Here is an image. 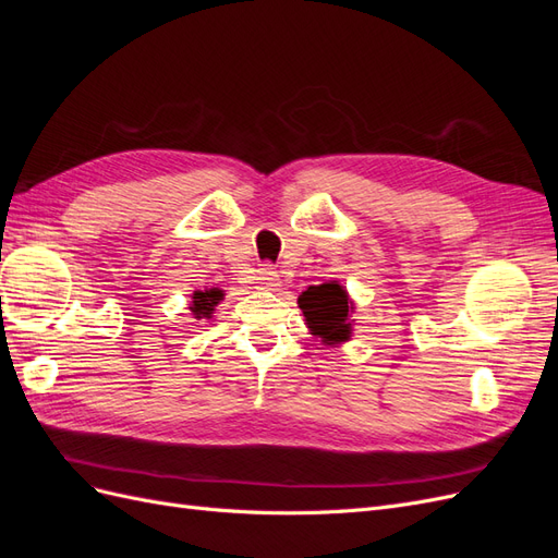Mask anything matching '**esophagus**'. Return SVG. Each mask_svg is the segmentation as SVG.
Instances as JSON below:
<instances>
[{
    "label": "esophagus",
    "mask_w": 558,
    "mask_h": 558,
    "mask_svg": "<svg viewBox=\"0 0 558 558\" xmlns=\"http://www.w3.org/2000/svg\"><path fill=\"white\" fill-rule=\"evenodd\" d=\"M256 283L260 289H277L279 286V275L272 265H260L256 272Z\"/></svg>",
    "instance_id": "1"
}]
</instances>
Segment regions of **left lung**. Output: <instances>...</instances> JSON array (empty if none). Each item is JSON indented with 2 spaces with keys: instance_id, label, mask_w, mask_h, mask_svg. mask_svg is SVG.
I'll return each mask as SVG.
<instances>
[{
  "instance_id": "1",
  "label": "left lung",
  "mask_w": 558,
  "mask_h": 558,
  "mask_svg": "<svg viewBox=\"0 0 558 558\" xmlns=\"http://www.w3.org/2000/svg\"><path fill=\"white\" fill-rule=\"evenodd\" d=\"M298 307L305 316V326L314 340L320 344L335 347L344 344L353 335V312H356V302L351 300L344 286L340 281H326L318 286H310L298 298Z\"/></svg>"
}]
</instances>
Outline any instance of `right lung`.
<instances>
[{
	"label": "right lung",
	"mask_w": 558,
	"mask_h": 558,
	"mask_svg": "<svg viewBox=\"0 0 558 558\" xmlns=\"http://www.w3.org/2000/svg\"><path fill=\"white\" fill-rule=\"evenodd\" d=\"M226 298V291L221 289H205V291H193L191 295V314L195 320H202V318H214V312L218 307V302H221Z\"/></svg>",
	"instance_id": "1"
}]
</instances>
